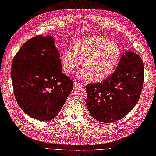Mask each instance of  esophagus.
<instances>
[{
	"mask_svg": "<svg viewBox=\"0 0 156 156\" xmlns=\"http://www.w3.org/2000/svg\"><path fill=\"white\" fill-rule=\"evenodd\" d=\"M83 85V84L80 83H78V82H74L73 83V87H82Z\"/></svg>",
	"mask_w": 156,
	"mask_h": 156,
	"instance_id": "1",
	"label": "esophagus"
}]
</instances>
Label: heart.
Wrapping results in <instances>:
<instances>
[{
  "instance_id": "heart-1",
  "label": "heart",
  "mask_w": 156,
  "mask_h": 156,
  "mask_svg": "<svg viewBox=\"0 0 156 156\" xmlns=\"http://www.w3.org/2000/svg\"><path fill=\"white\" fill-rule=\"evenodd\" d=\"M122 51L117 44L107 39L91 37L79 39L72 45V51L62 53V65L66 73H72L80 64L83 67L77 76L80 79L91 78L94 82L104 80L115 71Z\"/></svg>"
}]
</instances>
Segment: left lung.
<instances>
[{
	"instance_id": "obj_1",
	"label": "left lung",
	"mask_w": 156,
	"mask_h": 156,
	"mask_svg": "<svg viewBox=\"0 0 156 156\" xmlns=\"http://www.w3.org/2000/svg\"><path fill=\"white\" fill-rule=\"evenodd\" d=\"M143 82L141 57L132 51L123 53L112 75L101 83L86 86V105L90 115L103 123L122 119L139 101Z\"/></svg>"
}]
</instances>
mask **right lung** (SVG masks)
<instances>
[{
    "instance_id": "obj_1",
    "label": "right lung",
    "mask_w": 156,
    "mask_h": 156,
    "mask_svg": "<svg viewBox=\"0 0 156 156\" xmlns=\"http://www.w3.org/2000/svg\"><path fill=\"white\" fill-rule=\"evenodd\" d=\"M60 54L51 35L27 41L14 56L11 77L16 100L35 119H53L73 90V82L62 72Z\"/></svg>"
}]
</instances>
